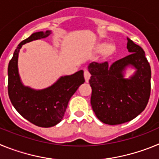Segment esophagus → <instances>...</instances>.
Segmentation results:
<instances>
[{"label":"esophagus","instance_id":"1","mask_svg":"<svg viewBox=\"0 0 159 159\" xmlns=\"http://www.w3.org/2000/svg\"><path fill=\"white\" fill-rule=\"evenodd\" d=\"M84 78H85V80H86V82H88V81H89L90 77H91V74H90L89 71H88L87 68H85V69H84Z\"/></svg>","mask_w":159,"mask_h":159}]
</instances>
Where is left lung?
Returning a JSON list of instances; mask_svg holds the SVG:
<instances>
[{
	"mask_svg": "<svg viewBox=\"0 0 159 159\" xmlns=\"http://www.w3.org/2000/svg\"><path fill=\"white\" fill-rule=\"evenodd\" d=\"M129 56L109 65L92 62L88 66L92 87L91 104L98 119L108 125L127 123L144 111L151 95V70L140 46L127 38ZM129 65L135 75L125 79L123 71Z\"/></svg>",
	"mask_w": 159,
	"mask_h": 159,
	"instance_id": "1",
	"label": "left lung"
}]
</instances>
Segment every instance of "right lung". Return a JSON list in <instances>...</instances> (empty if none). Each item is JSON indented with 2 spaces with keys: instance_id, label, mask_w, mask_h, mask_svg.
<instances>
[{
  "instance_id": "obj_1",
  "label": "right lung",
  "mask_w": 159,
  "mask_h": 159,
  "mask_svg": "<svg viewBox=\"0 0 159 159\" xmlns=\"http://www.w3.org/2000/svg\"><path fill=\"white\" fill-rule=\"evenodd\" d=\"M50 31L35 32L18 44L8 67V92L12 104L25 119L36 126L51 127L62 120L68 101L79 87L85 82L84 71L60 77L49 88L32 89L22 84L18 73L20 49L28 42L45 38Z\"/></svg>"
}]
</instances>
